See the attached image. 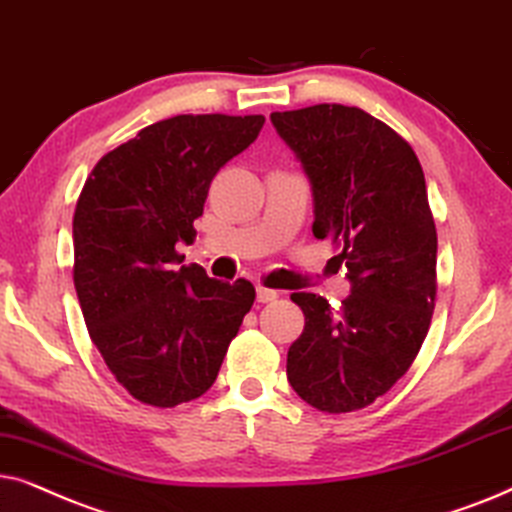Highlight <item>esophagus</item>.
Instances as JSON below:
<instances>
[{"mask_svg":"<svg viewBox=\"0 0 512 512\" xmlns=\"http://www.w3.org/2000/svg\"><path fill=\"white\" fill-rule=\"evenodd\" d=\"M278 299V292L276 290H269V288H262V285H257V302L262 304H269Z\"/></svg>","mask_w":512,"mask_h":512,"instance_id":"esophagus-1","label":"esophagus"}]
</instances>
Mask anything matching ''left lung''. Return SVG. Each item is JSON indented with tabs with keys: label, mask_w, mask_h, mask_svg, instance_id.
I'll list each match as a JSON object with an SVG mask.
<instances>
[{
	"label": "left lung",
	"mask_w": 512,
	"mask_h": 512,
	"mask_svg": "<svg viewBox=\"0 0 512 512\" xmlns=\"http://www.w3.org/2000/svg\"><path fill=\"white\" fill-rule=\"evenodd\" d=\"M271 124L309 177L313 236L337 245L351 295L339 309L292 292L304 332L288 381L320 412H353L410 370L435 309L438 234L412 147L358 107L274 112Z\"/></svg>",
	"instance_id": "obj_1"
}]
</instances>
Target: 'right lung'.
<instances>
[{"mask_svg":"<svg viewBox=\"0 0 512 512\" xmlns=\"http://www.w3.org/2000/svg\"><path fill=\"white\" fill-rule=\"evenodd\" d=\"M262 114H180L102 156L72 222L74 288L88 335L140 403L199 398L255 302L245 278L215 281L175 243H194L210 182L257 140Z\"/></svg>","mask_w":512,"mask_h":512,"instance_id":"obj_1","label":"right lung"}]
</instances>
